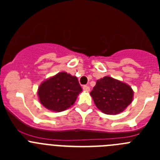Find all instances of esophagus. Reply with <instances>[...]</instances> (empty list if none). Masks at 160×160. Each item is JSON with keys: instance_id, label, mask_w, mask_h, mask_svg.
Here are the masks:
<instances>
[{"instance_id": "1", "label": "esophagus", "mask_w": 160, "mask_h": 160, "mask_svg": "<svg viewBox=\"0 0 160 160\" xmlns=\"http://www.w3.org/2000/svg\"><path fill=\"white\" fill-rule=\"evenodd\" d=\"M82 88L85 91H87V92H88V91H90V88L89 86H83Z\"/></svg>"}]
</instances>
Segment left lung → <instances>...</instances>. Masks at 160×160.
I'll list each match as a JSON object with an SVG mask.
<instances>
[{
  "mask_svg": "<svg viewBox=\"0 0 160 160\" xmlns=\"http://www.w3.org/2000/svg\"><path fill=\"white\" fill-rule=\"evenodd\" d=\"M90 95L95 106L102 112L117 114L131 104L134 92L129 85L106 76L98 80Z\"/></svg>",
  "mask_w": 160,
  "mask_h": 160,
  "instance_id": "obj_1",
  "label": "left lung"
}]
</instances>
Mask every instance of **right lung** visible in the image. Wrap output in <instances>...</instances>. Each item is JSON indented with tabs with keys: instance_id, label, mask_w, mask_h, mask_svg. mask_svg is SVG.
<instances>
[{
	"instance_id": "1",
	"label": "right lung",
	"mask_w": 160,
	"mask_h": 160,
	"mask_svg": "<svg viewBox=\"0 0 160 160\" xmlns=\"http://www.w3.org/2000/svg\"><path fill=\"white\" fill-rule=\"evenodd\" d=\"M82 91L77 77L60 72L45 80L38 87V94L46 108L61 112L71 107Z\"/></svg>"
}]
</instances>
